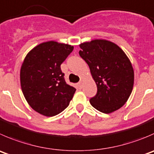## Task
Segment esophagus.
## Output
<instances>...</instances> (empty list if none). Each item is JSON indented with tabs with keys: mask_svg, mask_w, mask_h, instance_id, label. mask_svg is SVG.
<instances>
[{
	"mask_svg": "<svg viewBox=\"0 0 154 154\" xmlns=\"http://www.w3.org/2000/svg\"><path fill=\"white\" fill-rule=\"evenodd\" d=\"M78 86H79V88H80V89H81L82 87H83V82L82 81H80V82H79L78 83Z\"/></svg>",
	"mask_w": 154,
	"mask_h": 154,
	"instance_id": "obj_1",
	"label": "esophagus"
}]
</instances>
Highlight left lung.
<instances>
[{"label":"left lung","mask_w":154,"mask_h":154,"mask_svg":"<svg viewBox=\"0 0 154 154\" xmlns=\"http://www.w3.org/2000/svg\"><path fill=\"white\" fill-rule=\"evenodd\" d=\"M79 46V54L89 65L98 89L89 100L91 105L104 113L120 109L133 89L134 70L128 56L118 45L107 40H92Z\"/></svg>","instance_id":"8db88e82"}]
</instances>
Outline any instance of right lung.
Returning <instances> with one entry per match:
<instances>
[{"label":"right lung","instance_id":"right-lung-1","mask_svg":"<svg viewBox=\"0 0 154 154\" xmlns=\"http://www.w3.org/2000/svg\"><path fill=\"white\" fill-rule=\"evenodd\" d=\"M73 50L69 44L50 41L36 46L25 56L20 69L21 88L37 113L53 117L69 105L76 89L66 83L61 65Z\"/></svg>","mask_w":154,"mask_h":154}]
</instances>
